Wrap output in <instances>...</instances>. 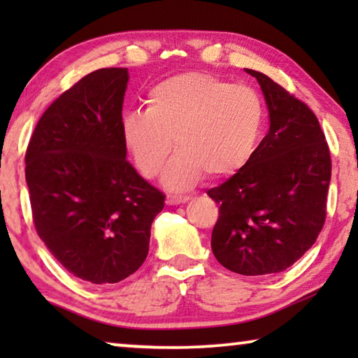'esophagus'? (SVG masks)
Segmentation results:
<instances>
[{
    "label": "esophagus",
    "mask_w": 358,
    "mask_h": 358,
    "mask_svg": "<svg viewBox=\"0 0 358 358\" xmlns=\"http://www.w3.org/2000/svg\"><path fill=\"white\" fill-rule=\"evenodd\" d=\"M185 202H189L187 195H173V194H169L168 197H166V203H168V205H180V203H185Z\"/></svg>",
    "instance_id": "obj_1"
}]
</instances>
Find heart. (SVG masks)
<instances>
[{
    "instance_id": "heart-1",
    "label": "heart",
    "mask_w": 358,
    "mask_h": 358,
    "mask_svg": "<svg viewBox=\"0 0 358 358\" xmlns=\"http://www.w3.org/2000/svg\"><path fill=\"white\" fill-rule=\"evenodd\" d=\"M266 107L261 94L208 73L187 71L159 81L148 91L145 112L122 119L125 150L138 173L153 179L171 148L163 184L182 190L207 174L227 178L243 169L261 141Z\"/></svg>"
}]
</instances>
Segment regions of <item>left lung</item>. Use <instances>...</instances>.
<instances>
[{"instance_id":"obj_1","label":"left lung","mask_w":358,"mask_h":358,"mask_svg":"<svg viewBox=\"0 0 358 358\" xmlns=\"http://www.w3.org/2000/svg\"><path fill=\"white\" fill-rule=\"evenodd\" d=\"M268 109V134L251 161L208 190L220 205L212 251L228 271L268 275L293 266L326 220L331 155L316 115L261 71L248 70Z\"/></svg>"}]
</instances>
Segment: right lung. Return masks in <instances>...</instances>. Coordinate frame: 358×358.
<instances>
[{"label": "right lung", "instance_id": "right-lung-1", "mask_svg": "<svg viewBox=\"0 0 358 358\" xmlns=\"http://www.w3.org/2000/svg\"><path fill=\"white\" fill-rule=\"evenodd\" d=\"M127 68L81 78L43 112L29 141L34 224L53 257L81 280L117 283L138 271L164 195L127 161Z\"/></svg>", "mask_w": 358, "mask_h": 358}]
</instances>
